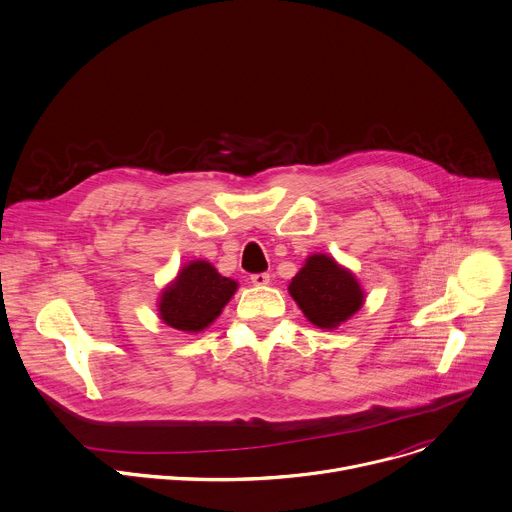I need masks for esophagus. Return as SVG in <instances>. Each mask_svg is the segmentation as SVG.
Instances as JSON below:
<instances>
[{
  "label": "esophagus",
  "mask_w": 512,
  "mask_h": 512,
  "mask_svg": "<svg viewBox=\"0 0 512 512\" xmlns=\"http://www.w3.org/2000/svg\"><path fill=\"white\" fill-rule=\"evenodd\" d=\"M251 283L255 285H267L269 283V273H253Z\"/></svg>",
  "instance_id": "obj_1"
}]
</instances>
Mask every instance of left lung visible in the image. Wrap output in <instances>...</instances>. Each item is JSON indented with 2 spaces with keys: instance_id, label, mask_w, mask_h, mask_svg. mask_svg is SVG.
<instances>
[{
  "instance_id": "8db88e82",
  "label": "left lung",
  "mask_w": 512,
  "mask_h": 512,
  "mask_svg": "<svg viewBox=\"0 0 512 512\" xmlns=\"http://www.w3.org/2000/svg\"><path fill=\"white\" fill-rule=\"evenodd\" d=\"M289 294L318 328H336L362 306V289L350 271L328 255H312L291 279Z\"/></svg>"
}]
</instances>
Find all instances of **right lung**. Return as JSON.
Segmentation results:
<instances>
[{"label": "right lung", "instance_id": "1", "mask_svg": "<svg viewBox=\"0 0 512 512\" xmlns=\"http://www.w3.org/2000/svg\"><path fill=\"white\" fill-rule=\"evenodd\" d=\"M235 289L237 281L223 277L206 261H194L164 289L160 316L176 330L200 332L223 312Z\"/></svg>", "mask_w": 512, "mask_h": 512}]
</instances>
